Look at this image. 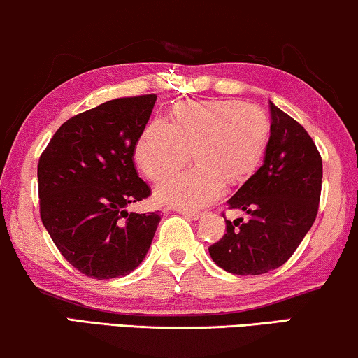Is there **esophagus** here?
Listing matches in <instances>:
<instances>
[{"label": "esophagus", "instance_id": "obj_1", "mask_svg": "<svg viewBox=\"0 0 358 358\" xmlns=\"http://www.w3.org/2000/svg\"><path fill=\"white\" fill-rule=\"evenodd\" d=\"M180 214H183L185 217H189V219H193V220H196V219H199L201 215V213H198V210H186V209H177Z\"/></svg>", "mask_w": 358, "mask_h": 358}]
</instances>
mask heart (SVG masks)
Listing matches in <instances>:
<instances>
[{
  "label": "heart",
  "instance_id": "obj_1",
  "mask_svg": "<svg viewBox=\"0 0 358 358\" xmlns=\"http://www.w3.org/2000/svg\"><path fill=\"white\" fill-rule=\"evenodd\" d=\"M269 138L263 110L236 100H208L178 105L173 120L155 118L144 128L136 145V160L150 180H162L183 169L191 159L196 167L165 180L157 188L164 203L201 209L253 173Z\"/></svg>",
  "mask_w": 358,
  "mask_h": 358
}]
</instances>
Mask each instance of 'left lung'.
I'll use <instances>...</instances> for the list:
<instances>
[{"mask_svg":"<svg viewBox=\"0 0 358 358\" xmlns=\"http://www.w3.org/2000/svg\"><path fill=\"white\" fill-rule=\"evenodd\" d=\"M271 136L264 162L229 199V209L248 214L225 220L217 243L209 246L214 263L236 275L278 269L299 248L318 214L323 160L299 122L271 103Z\"/></svg>","mask_w":358,"mask_h":358,"instance_id":"left-lung-1","label":"left lung"}]
</instances>
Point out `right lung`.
Returning <instances> with one entry per match:
<instances>
[{"instance_id":"obj_1","label":"right lung","mask_w":358,"mask_h":358,"mask_svg":"<svg viewBox=\"0 0 358 358\" xmlns=\"http://www.w3.org/2000/svg\"><path fill=\"white\" fill-rule=\"evenodd\" d=\"M155 94L108 100L69 118L40 155V219L69 264L94 279L123 278L143 263L159 213H128L150 196L134 167Z\"/></svg>"}]
</instances>
